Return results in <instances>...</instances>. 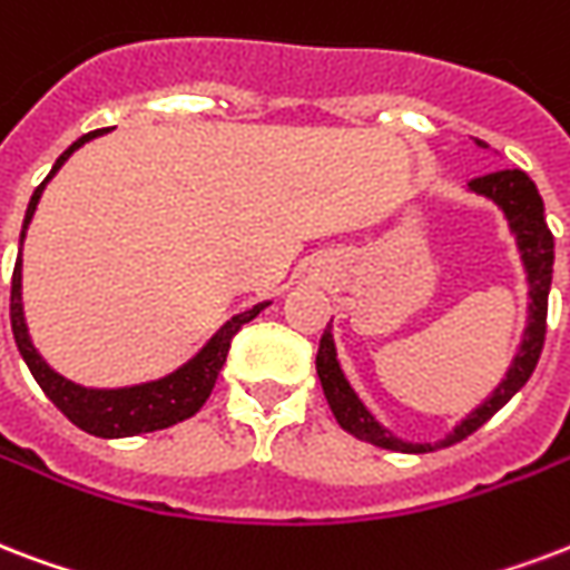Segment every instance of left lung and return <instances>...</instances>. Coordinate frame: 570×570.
I'll list each match as a JSON object with an SVG mask.
<instances>
[{
	"label": "left lung",
	"mask_w": 570,
	"mask_h": 570,
	"mask_svg": "<svg viewBox=\"0 0 570 570\" xmlns=\"http://www.w3.org/2000/svg\"><path fill=\"white\" fill-rule=\"evenodd\" d=\"M481 142V140H478ZM484 146V142H481ZM469 188L484 194L493 203L502 206L508 224L514 229L517 245H520V254H523V266L529 272V328L523 334V346L520 353L514 355V364L511 371L502 380L493 397L484 401V406H478L472 415H469L463 424H460L451 436H445L436 445H412V442H403L397 436H391L389 430L380 428L373 415L362 406V401L355 397V391L350 389V382L343 380L341 364H337V353H334L332 332L325 328L323 341H320V353H316V373H320V382H323L325 401L332 406L334 419L346 433H353L358 440L371 442V445H380V449L389 451H403V454H424V451L433 449H449L454 442L472 436L481 424H488L493 415H497L502 406H505L517 391L527 385V380L532 376L538 364V355L544 350V334H547V295H550V281H553V233L547 227L544 220V199L538 194L535 181L529 179L523 169H497V173H484V176H475L469 179Z\"/></svg>",
	"instance_id": "left-lung-1"
}]
</instances>
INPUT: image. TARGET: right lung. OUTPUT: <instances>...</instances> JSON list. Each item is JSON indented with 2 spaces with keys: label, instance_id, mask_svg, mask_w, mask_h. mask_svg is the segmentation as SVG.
<instances>
[{
  "label": "right lung",
  "instance_id": "add662e5",
  "mask_svg": "<svg viewBox=\"0 0 570 570\" xmlns=\"http://www.w3.org/2000/svg\"><path fill=\"white\" fill-rule=\"evenodd\" d=\"M95 134L101 130H92L80 140L73 142L71 149L62 151L56 167L50 169L53 176L56 169L62 167L68 155H71L77 146H82L86 140H92ZM47 176V179H50ZM47 179L35 188L32 199H29V208H26L23 233H20V245H23L26 227L35 215V206L41 199V190L47 185ZM266 304H256L254 311L247 314L233 316L220 332L206 343V350L188 362L181 371H176L173 376L160 382H149V385H137V389H119V391H89L73 385V382L62 380L59 373H53L47 364L41 362V355L35 353L32 341H29V332H26L23 323V304H20V256L14 263V275H11V332H14V343L20 355H23L26 367L32 371L35 382L41 385V391L56 403V410L62 412L65 419L73 421L77 428L92 433V436H104V440H112V436H137V433H149V430H164L176 421L190 419L194 412H199V406L208 401V394L215 389V380L224 362H227L229 343L236 337V332L245 323H250Z\"/></svg>",
  "mask_w": 570,
  "mask_h": 570
}]
</instances>
